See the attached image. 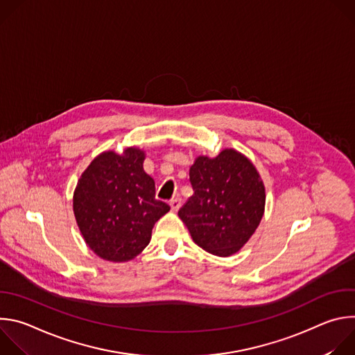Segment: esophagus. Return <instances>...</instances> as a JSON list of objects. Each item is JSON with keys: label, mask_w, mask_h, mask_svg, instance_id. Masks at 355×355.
Masks as SVG:
<instances>
[{"label": "esophagus", "mask_w": 355, "mask_h": 355, "mask_svg": "<svg viewBox=\"0 0 355 355\" xmlns=\"http://www.w3.org/2000/svg\"><path fill=\"white\" fill-rule=\"evenodd\" d=\"M170 207H171V209H173L174 212H177V211L180 209V207H181V198H180V196L173 198V199L170 200Z\"/></svg>", "instance_id": "obj_1"}]
</instances>
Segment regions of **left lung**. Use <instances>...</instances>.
Returning a JSON list of instances; mask_svg holds the SVG:
<instances>
[{"label":"left lung","instance_id":"obj_1","mask_svg":"<svg viewBox=\"0 0 355 355\" xmlns=\"http://www.w3.org/2000/svg\"><path fill=\"white\" fill-rule=\"evenodd\" d=\"M192 196L178 211L193 241L219 257L239 251L256 232L266 205L263 181L244 156L226 148L189 168Z\"/></svg>","mask_w":355,"mask_h":355}]
</instances>
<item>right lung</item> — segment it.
Returning <instances> with one entry per match:
<instances>
[{
    "label": "right lung",
    "mask_w": 355,
    "mask_h": 355,
    "mask_svg": "<svg viewBox=\"0 0 355 355\" xmlns=\"http://www.w3.org/2000/svg\"><path fill=\"white\" fill-rule=\"evenodd\" d=\"M143 151L99 155L74 192V215L89 248L108 261H128L150 243L155 223L170 211L156 199L155 180L143 170Z\"/></svg>",
    "instance_id": "add662e5"
}]
</instances>
